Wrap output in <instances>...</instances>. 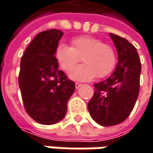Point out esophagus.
<instances>
[{
  "label": "esophagus",
  "mask_w": 153,
  "mask_h": 153,
  "mask_svg": "<svg viewBox=\"0 0 153 153\" xmlns=\"http://www.w3.org/2000/svg\"><path fill=\"white\" fill-rule=\"evenodd\" d=\"M81 85H82V83H80V82H76V83H75V86H76V89H78Z\"/></svg>",
  "instance_id": "obj_1"
}]
</instances>
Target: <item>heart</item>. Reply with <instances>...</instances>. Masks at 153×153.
Returning <instances> with one entry per match:
<instances>
[{"label": "heart", "instance_id": "obj_1", "mask_svg": "<svg viewBox=\"0 0 153 153\" xmlns=\"http://www.w3.org/2000/svg\"><path fill=\"white\" fill-rule=\"evenodd\" d=\"M55 56L61 69L70 71L81 59L84 63L71 72L72 79L89 81L95 76L104 78L109 76L116 67V51L102 40L89 36H82L72 39L71 47L59 44ZM81 58V59L80 58Z\"/></svg>", "mask_w": 153, "mask_h": 153}]
</instances>
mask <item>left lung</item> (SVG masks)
Masks as SVG:
<instances>
[{"mask_svg":"<svg viewBox=\"0 0 153 153\" xmlns=\"http://www.w3.org/2000/svg\"><path fill=\"white\" fill-rule=\"evenodd\" d=\"M117 50L114 72L103 82L95 83V92L88 104L93 119L103 126L125 121L131 114L140 87L141 62L137 49L126 39L110 33Z\"/></svg>","mask_w":153,"mask_h":153,"instance_id":"left-lung-1","label":"left lung"}]
</instances>
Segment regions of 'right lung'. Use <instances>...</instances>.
<instances>
[{
	"mask_svg": "<svg viewBox=\"0 0 153 153\" xmlns=\"http://www.w3.org/2000/svg\"><path fill=\"white\" fill-rule=\"evenodd\" d=\"M63 33L42 31L29 43L21 59L19 87L25 111L42 125H53L67 112L75 82L58 70L55 51Z\"/></svg>",
	"mask_w": 153,
	"mask_h": 153,
	"instance_id": "right-lung-1",
	"label": "right lung"
}]
</instances>
